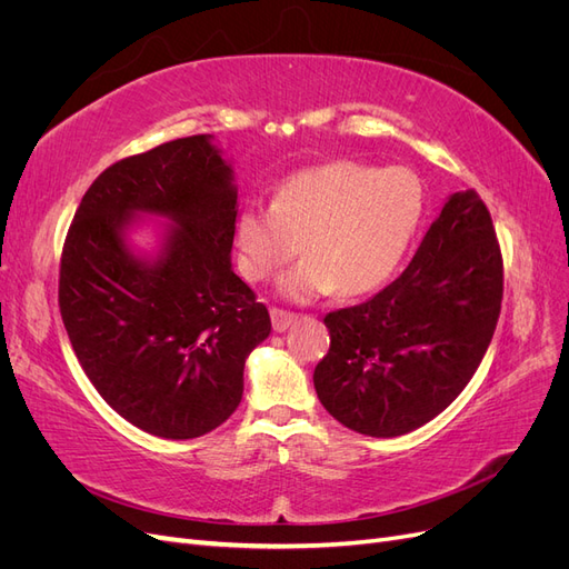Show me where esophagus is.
<instances>
[{
  "instance_id": "obj_1",
  "label": "esophagus",
  "mask_w": 569,
  "mask_h": 569,
  "mask_svg": "<svg viewBox=\"0 0 569 569\" xmlns=\"http://www.w3.org/2000/svg\"><path fill=\"white\" fill-rule=\"evenodd\" d=\"M270 318H272V330L274 332L289 330V327L295 325V320H297L295 313H287V311H282V308H270Z\"/></svg>"
}]
</instances>
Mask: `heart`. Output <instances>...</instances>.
Segmentation results:
<instances>
[{"label": "heart", "mask_w": 569, "mask_h": 569, "mask_svg": "<svg viewBox=\"0 0 569 569\" xmlns=\"http://www.w3.org/2000/svg\"><path fill=\"white\" fill-rule=\"evenodd\" d=\"M425 211V192L408 168L332 161L291 173L270 206L251 203L237 218L239 270L263 282L301 251L278 278V295L308 303L337 289L360 297L399 266Z\"/></svg>", "instance_id": "heart-1"}]
</instances>
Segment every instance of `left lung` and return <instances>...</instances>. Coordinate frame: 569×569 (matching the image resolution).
I'll list each match as a JSON object with an SVG mask.
<instances>
[{"instance_id":"8db88e82","label":"left lung","mask_w":569,"mask_h":569,"mask_svg":"<svg viewBox=\"0 0 569 569\" xmlns=\"http://www.w3.org/2000/svg\"><path fill=\"white\" fill-rule=\"evenodd\" d=\"M503 299L493 222L475 189L446 199L410 266L372 299L327 313L318 399L358 435L401 437L472 380Z\"/></svg>"}]
</instances>
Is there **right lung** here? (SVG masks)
Instances as JSON below:
<instances>
[{
	"instance_id": "add662e5",
	"label": "right lung",
	"mask_w": 569,
	"mask_h": 569,
	"mask_svg": "<svg viewBox=\"0 0 569 569\" xmlns=\"http://www.w3.org/2000/svg\"><path fill=\"white\" fill-rule=\"evenodd\" d=\"M161 217L158 249L131 232ZM237 184L211 134L113 163L68 230L59 306L84 375L118 416L194 439L242 401L244 363L270 316L232 270Z\"/></svg>"
}]
</instances>
